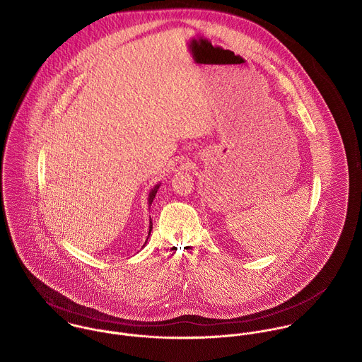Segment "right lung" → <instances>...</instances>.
<instances>
[{"label": "right lung", "mask_w": 362, "mask_h": 362, "mask_svg": "<svg viewBox=\"0 0 362 362\" xmlns=\"http://www.w3.org/2000/svg\"><path fill=\"white\" fill-rule=\"evenodd\" d=\"M159 187H160V184H156V185L151 189V192H149V197H148V206H149V207H151V204H152L153 199H155L156 194H158ZM151 230H152V220H149V232H148V238H149V235H151ZM148 238H146V240H145V245H146V242H148ZM145 245H144V246H145ZM144 246H142V247H144Z\"/></svg>", "instance_id": "add662e5"}]
</instances>
